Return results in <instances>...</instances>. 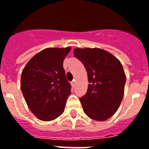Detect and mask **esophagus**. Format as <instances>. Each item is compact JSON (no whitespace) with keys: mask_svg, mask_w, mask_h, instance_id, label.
Returning a JSON list of instances; mask_svg holds the SVG:
<instances>
[{"mask_svg":"<svg viewBox=\"0 0 149 149\" xmlns=\"http://www.w3.org/2000/svg\"><path fill=\"white\" fill-rule=\"evenodd\" d=\"M71 84H72V87H74V86H75V79H73V80H72V82H71Z\"/></svg>","mask_w":149,"mask_h":149,"instance_id":"34e87169","label":"esophagus"}]
</instances>
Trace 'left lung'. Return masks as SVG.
<instances>
[{"instance_id":"left-lung-1","label":"left lung","mask_w":149,"mask_h":149,"mask_svg":"<svg viewBox=\"0 0 149 149\" xmlns=\"http://www.w3.org/2000/svg\"><path fill=\"white\" fill-rule=\"evenodd\" d=\"M73 54L85 66L89 83L86 93L79 99L83 111L94 120H107L118 110L124 95L126 77L123 65L100 48H76Z\"/></svg>"}]
</instances>
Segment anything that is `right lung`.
<instances>
[{"mask_svg":"<svg viewBox=\"0 0 149 149\" xmlns=\"http://www.w3.org/2000/svg\"><path fill=\"white\" fill-rule=\"evenodd\" d=\"M70 49V47L43 49L23 70L21 91L30 110L40 120H54L63 112L71 86L63 63Z\"/></svg>","mask_w":149,"mask_h":149,"instance_id":"1","label":"right lung"}]
</instances>
